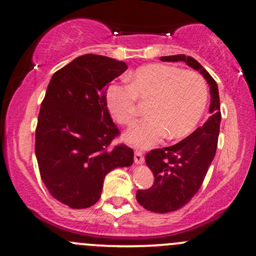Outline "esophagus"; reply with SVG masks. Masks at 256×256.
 Here are the masks:
<instances>
[{
	"label": "esophagus",
	"instance_id": "34e87169",
	"mask_svg": "<svg viewBox=\"0 0 256 256\" xmlns=\"http://www.w3.org/2000/svg\"><path fill=\"white\" fill-rule=\"evenodd\" d=\"M144 161V155L140 150H134V162L142 164Z\"/></svg>",
	"mask_w": 256,
	"mask_h": 256
}]
</instances>
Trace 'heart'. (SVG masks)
Masks as SVG:
<instances>
[{
  "label": "heart",
  "mask_w": 256,
  "mask_h": 256,
  "mask_svg": "<svg viewBox=\"0 0 256 256\" xmlns=\"http://www.w3.org/2000/svg\"><path fill=\"white\" fill-rule=\"evenodd\" d=\"M128 86L110 85L106 102L114 120L131 126L138 116V102L149 104L146 118L131 128L126 140L152 146L167 134L170 140L188 136L204 116L208 101L204 79L194 71L152 64L137 68L126 78Z\"/></svg>",
  "instance_id": "obj_1"
}]
</instances>
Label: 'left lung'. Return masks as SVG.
<instances>
[{
	"mask_svg": "<svg viewBox=\"0 0 256 256\" xmlns=\"http://www.w3.org/2000/svg\"><path fill=\"white\" fill-rule=\"evenodd\" d=\"M161 61H184L201 72L210 89V116L207 122L177 144L152 149L146 155L155 179L150 188L137 190L136 198L150 212L168 213L186 204L204 183L216 156L222 113L216 82L195 58L182 54L162 56Z\"/></svg>",
	"mask_w": 256,
	"mask_h": 256,
	"instance_id": "obj_1",
	"label": "left lung"
}]
</instances>
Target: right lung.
Returning a JSON list of instances; mask_svg holds the SVG:
<instances>
[{
  "label": "right lung",
  "mask_w": 256,
  "mask_h": 256,
  "mask_svg": "<svg viewBox=\"0 0 256 256\" xmlns=\"http://www.w3.org/2000/svg\"><path fill=\"white\" fill-rule=\"evenodd\" d=\"M128 64L102 55H82L52 74L40 104L34 152L44 185L71 208H88L101 198L104 179L134 162L120 136L106 91Z\"/></svg>",
  "instance_id": "add662e5"
}]
</instances>
